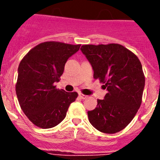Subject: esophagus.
Instances as JSON below:
<instances>
[{
	"label": "esophagus",
	"instance_id": "1",
	"mask_svg": "<svg viewBox=\"0 0 160 160\" xmlns=\"http://www.w3.org/2000/svg\"><path fill=\"white\" fill-rule=\"evenodd\" d=\"M79 96H80V97L81 98V99H82V100H85V99H86V98L88 97L87 95H83V94H81V93H80V94H79Z\"/></svg>",
	"mask_w": 160,
	"mask_h": 160
}]
</instances>
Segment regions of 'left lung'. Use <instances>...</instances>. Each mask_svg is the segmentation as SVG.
I'll return each mask as SVG.
<instances>
[{
	"label": "left lung",
	"mask_w": 160,
	"mask_h": 160,
	"mask_svg": "<svg viewBox=\"0 0 160 160\" xmlns=\"http://www.w3.org/2000/svg\"><path fill=\"white\" fill-rule=\"evenodd\" d=\"M80 51L94 70V78L104 83L107 94L88 111L89 121L105 134L124 129L135 116L142 102L144 72L136 55L119 44L85 45Z\"/></svg>",
	"instance_id": "1"
}]
</instances>
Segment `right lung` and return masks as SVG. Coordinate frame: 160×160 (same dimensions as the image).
<instances>
[{
  "label": "right lung",
  "instance_id": "1",
  "mask_svg": "<svg viewBox=\"0 0 160 160\" xmlns=\"http://www.w3.org/2000/svg\"><path fill=\"white\" fill-rule=\"evenodd\" d=\"M80 47V45L47 41L31 49L20 63L16 95L24 114L36 126H56L77 98V93L58 90L55 83L59 82L68 59Z\"/></svg>",
  "mask_w": 160,
  "mask_h": 160
}]
</instances>
